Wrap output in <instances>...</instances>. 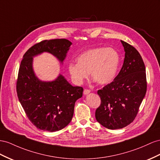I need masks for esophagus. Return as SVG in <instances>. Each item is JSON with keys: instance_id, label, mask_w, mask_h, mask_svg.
I'll use <instances>...</instances> for the list:
<instances>
[{"instance_id": "obj_1", "label": "esophagus", "mask_w": 160, "mask_h": 160, "mask_svg": "<svg viewBox=\"0 0 160 160\" xmlns=\"http://www.w3.org/2000/svg\"><path fill=\"white\" fill-rule=\"evenodd\" d=\"M90 92H91V91H90L89 89H84V91H83V93H84V95H87V94L89 93H90Z\"/></svg>"}]
</instances>
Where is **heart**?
I'll use <instances>...</instances> for the list:
<instances>
[{
  "label": "heart",
  "mask_w": 160,
  "mask_h": 160,
  "mask_svg": "<svg viewBox=\"0 0 160 160\" xmlns=\"http://www.w3.org/2000/svg\"><path fill=\"white\" fill-rule=\"evenodd\" d=\"M77 62H70L68 70L75 84L81 85L91 77L98 84L105 85L112 81L117 74L120 62L118 52L112 48H91L80 54Z\"/></svg>",
  "instance_id": "b5f03b06"
}]
</instances>
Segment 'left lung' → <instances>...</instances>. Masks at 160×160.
Wrapping results in <instances>:
<instances>
[{"label":"left lung","mask_w":160,"mask_h":160,"mask_svg":"<svg viewBox=\"0 0 160 160\" xmlns=\"http://www.w3.org/2000/svg\"><path fill=\"white\" fill-rule=\"evenodd\" d=\"M120 41L125 51L122 67L113 81L98 91L101 103L96 118L112 130L127 127L135 120L147 92L143 58L135 48Z\"/></svg>","instance_id":"left-lung-1"}]
</instances>
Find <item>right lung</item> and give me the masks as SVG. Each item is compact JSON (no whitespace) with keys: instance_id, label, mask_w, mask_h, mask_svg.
<instances>
[{"instance_id":"right-lung-1","label":"right lung","mask_w":160,"mask_h":160,"mask_svg":"<svg viewBox=\"0 0 160 160\" xmlns=\"http://www.w3.org/2000/svg\"><path fill=\"white\" fill-rule=\"evenodd\" d=\"M71 44L67 39L43 40L29 48L21 62L16 85L17 96L29 120L40 130L54 132L67 127L83 89L73 87L61 75L53 81L39 80L33 71V57L47 52L62 62Z\"/></svg>"}]
</instances>
